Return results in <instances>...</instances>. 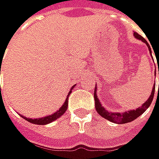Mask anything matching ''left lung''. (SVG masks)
Wrapping results in <instances>:
<instances>
[{
    "mask_svg": "<svg viewBox=\"0 0 159 159\" xmlns=\"http://www.w3.org/2000/svg\"><path fill=\"white\" fill-rule=\"evenodd\" d=\"M134 36H135L137 39H140V40H142L143 43H145L147 44L148 48H149V51L152 53V51H151V47H150L149 43H147V41H146L143 36H141V35H140V34H138L137 32H134ZM155 74H156V73H155ZM158 74H159V67H158ZM95 89H97V88H95ZM155 89H156V87L154 86L151 96L149 97V99L147 100V102H144V103H143L140 108H137L136 110H132V111L125 112V113H111V112H108L107 110H105V109L102 106V104H101V102H100V101H99V99H98V97H97V94H96L97 90L95 89V91H94L95 108H96L97 112L99 113V115H100L101 116H102L103 118H105V119H107V120H109V121H111V122L117 123V124H126V123L131 122V121L135 120L136 118H138V117H139L142 114H143V113L146 111V109L151 105V102H153L154 95H155ZM158 92H159V87H158Z\"/></svg>",
    "mask_w": 159,
    "mask_h": 159,
    "instance_id": "obj_1",
    "label": "left lung"
}]
</instances>
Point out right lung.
Instances as JSON below:
<instances>
[{
	"mask_svg": "<svg viewBox=\"0 0 159 159\" xmlns=\"http://www.w3.org/2000/svg\"><path fill=\"white\" fill-rule=\"evenodd\" d=\"M0 73H1V67H0ZM73 89V87L71 88V89ZM71 89H70V91L69 92V94H68V98H67V100L65 101L64 104L60 107V109H59L57 112L54 113L53 115L48 116H46V117L38 118V119H30V118H27V117H24V116H23V118H24V119H26L27 121H29V122H30V123H32V124H36V125H45V124L51 123L52 121L56 120L57 118H58L59 116H61L66 112L67 107H68V99H69V96H70V92H71Z\"/></svg>",
	"mask_w": 159,
	"mask_h": 159,
	"instance_id": "right-lung-1",
	"label": "right lung"
}]
</instances>
